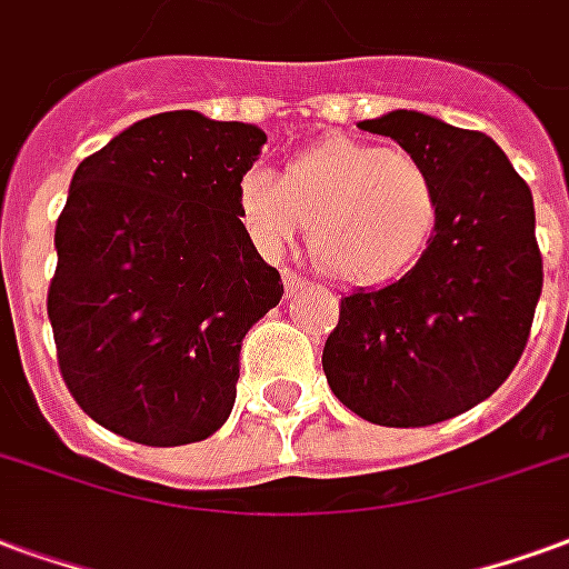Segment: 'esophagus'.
Masks as SVG:
<instances>
[{
	"label": "esophagus",
	"mask_w": 569,
	"mask_h": 569,
	"mask_svg": "<svg viewBox=\"0 0 569 569\" xmlns=\"http://www.w3.org/2000/svg\"><path fill=\"white\" fill-rule=\"evenodd\" d=\"M281 281H284V293H288V297H293V293H297V290H302V284H306V281H302L297 272H288V269L281 272Z\"/></svg>",
	"instance_id": "34e87169"
}]
</instances>
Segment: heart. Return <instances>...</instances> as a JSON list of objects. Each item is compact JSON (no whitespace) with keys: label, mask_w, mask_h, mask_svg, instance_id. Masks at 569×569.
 <instances>
[{"label":"heart","mask_w":569,"mask_h":569,"mask_svg":"<svg viewBox=\"0 0 569 569\" xmlns=\"http://www.w3.org/2000/svg\"><path fill=\"white\" fill-rule=\"evenodd\" d=\"M442 193L412 153L327 139L293 157L281 178L244 172L236 214L260 254L284 257L306 227V251L325 279L376 288L416 267L439 227Z\"/></svg>","instance_id":"b5f03b06"}]
</instances>
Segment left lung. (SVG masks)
I'll use <instances>...</instances> for the list:
<instances>
[{"label": "left lung", "mask_w": 569, "mask_h": 569, "mask_svg": "<svg viewBox=\"0 0 569 569\" xmlns=\"http://www.w3.org/2000/svg\"><path fill=\"white\" fill-rule=\"evenodd\" d=\"M358 127L421 160L442 211L403 279L342 300L327 385L372 425H437L488 400L525 351L542 290L533 197L485 132L406 109Z\"/></svg>", "instance_id": "8db88e82"}]
</instances>
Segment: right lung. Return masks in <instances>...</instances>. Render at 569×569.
Returning <instances> with one entry per match:
<instances>
[{
  "mask_svg": "<svg viewBox=\"0 0 569 569\" xmlns=\"http://www.w3.org/2000/svg\"><path fill=\"white\" fill-rule=\"evenodd\" d=\"M263 144L254 123L163 111L74 169L48 318L66 388L111 433L188 446L233 412L244 333L284 293L236 214Z\"/></svg>",
  "mask_w": 569,
  "mask_h": 569,
  "instance_id": "add662e5",
  "label": "right lung"
}]
</instances>
